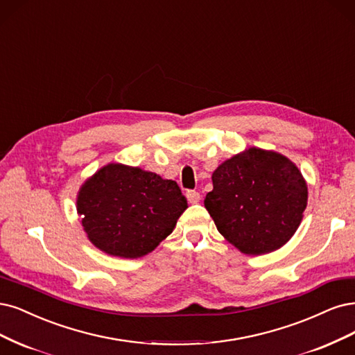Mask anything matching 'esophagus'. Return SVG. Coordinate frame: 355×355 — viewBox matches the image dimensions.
Wrapping results in <instances>:
<instances>
[{"label":"esophagus","instance_id":"obj_1","mask_svg":"<svg viewBox=\"0 0 355 355\" xmlns=\"http://www.w3.org/2000/svg\"><path fill=\"white\" fill-rule=\"evenodd\" d=\"M187 198L191 204H197L201 200V195L197 191H187Z\"/></svg>","mask_w":355,"mask_h":355}]
</instances>
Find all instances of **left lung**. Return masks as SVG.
I'll return each instance as SVG.
<instances>
[{
	"instance_id": "left-lung-1",
	"label": "left lung",
	"mask_w": 355,
	"mask_h": 355,
	"mask_svg": "<svg viewBox=\"0 0 355 355\" xmlns=\"http://www.w3.org/2000/svg\"><path fill=\"white\" fill-rule=\"evenodd\" d=\"M204 204L232 245L260 255L295 234L307 207V185L286 157L250 148L214 170Z\"/></svg>"
}]
</instances>
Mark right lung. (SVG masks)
<instances>
[{"mask_svg":"<svg viewBox=\"0 0 355 355\" xmlns=\"http://www.w3.org/2000/svg\"><path fill=\"white\" fill-rule=\"evenodd\" d=\"M187 207L175 180L121 164L103 167L78 197V213L91 242L121 259L151 252L172 234Z\"/></svg>","mask_w":355,"mask_h":355,"instance_id":"1","label":"right lung"}]
</instances>
